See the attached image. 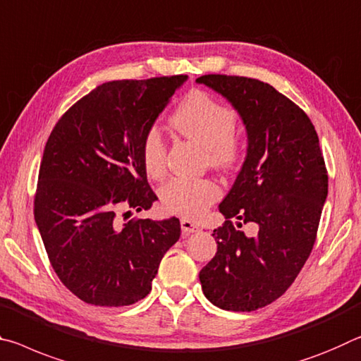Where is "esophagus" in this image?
<instances>
[{
	"label": "esophagus",
	"instance_id": "esophagus-1",
	"mask_svg": "<svg viewBox=\"0 0 361 361\" xmlns=\"http://www.w3.org/2000/svg\"><path fill=\"white\" fill-rule=\"evenodd\" d=\"M180 228H182V233H184V235H190L193 232H197L198 226L190 219H182L180 221Z\"/></svg>",
	"mask_w": 361,
	"mask_h": 361
}]
</instances>
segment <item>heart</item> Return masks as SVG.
<instances>
[{
    "label": "heart",
    "instance_id": "b5f03b06",
    "mask_svg": "<svg viewBox=\"0 0 361 361\" xmlns=\"http://www.w3.org/2000/svg\"><path fill=\"white\" fill-rule=\"evenodd\" d=\"M171 125L184 137L204 147L206 161L212 168L227 171L238 163L243 145L235 133V110L208 92L188 94L171 118ZM142 161L153 179L166 173V144L157 128H150L142 139ZM219 195V187L211 179H173L161 188L159 200L168 212L197 217Z\"/></svg>",
    "mask_w": 361,
    "mask_h": 361
}]
</instances>
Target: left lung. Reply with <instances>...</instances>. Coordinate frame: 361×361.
I'll use <instances>...</instances> for the list:
<instances>
[{
    "mask_svg": "<svg viewBox=\"0 0 361 361\" xmlns=\"http://www.w3.org/2000/svg\"><path fill=\"white\" fill-rule=\"evenodd\" d=\"M197 82L226 97L243 120L247 150L219 204L226 216L212 236L217 252L200 271L206 299L232 312H252L279 299L314 247L328 173L310 118L267 82L203 75ZM254 221L256 237L233 226Z\"/></svg>",
    "mask_w": 361,
    "mask_h": 361,
    "instance_id": "8db88e82",
    "label": "left lung"
}]
</instances>
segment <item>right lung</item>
<instances>
[{
    "label": "right lung",
    "instance_id": "obj_1",
    "mask_svg": "<svg viewBox=\"0 0 361 361\" xmlns=\"http://www.w3.org/2000/svg\"><path fill=\"white\" fill-rule=\"evenodd\" d=\"M187 78L104 82L65 111L46 142L35 222L59 280L82 302L123 307L144 299L179 240L177 217L126 219L158 200L142 139Z\"/></svg>",
    "mask_w": 361,
    "mask_h": 361
}]
</instances>
